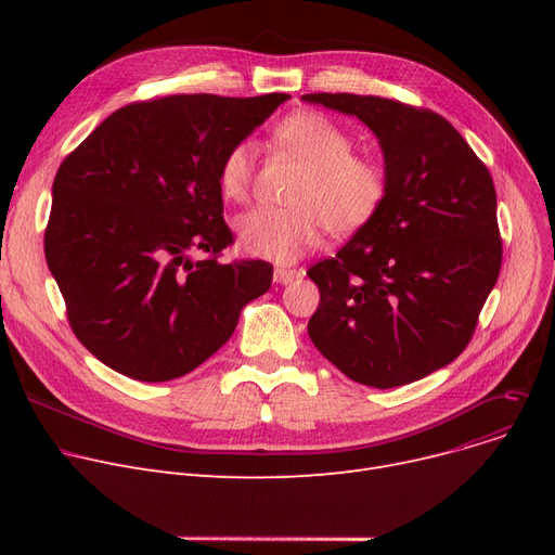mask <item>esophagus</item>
I'll return each mask as SVG.
<instances>
[{
    "label": "esophagus",
    "instance_id": "1",
    "mask_svg": "<svg viewBox=\"0 0 555 555\" xmlns=\"http://www.w3.org/2000/svg\"><path fill=\"white\" fill-rule=\"evenodd\" d=\"M301 274L297 270H285V268H276L274 270V283H281V285H287L293 283L295 279H299Z\"/></svg>",
    "mask_w": 555,
    "mask_h": 555
}]
</instances>
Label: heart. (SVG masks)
I'll return each instance as SVG.
<instances>
[{"instance_id": "obj_1", "label": "heart", "mask_w": 555, "mask_h": 555, "mask_svg": "<svg viewBox=\"0 0 555 555\" xmlns=\"http://www.w3.org/2000/svg\"><path fill=\"white\" fill-rule=\"evenodd\" d=\"M274 145L295 155L308 172L293 193L295 207L254 209L238 218L241 247L281 266L299 260L335 233L364 227L387 195L380 164L353 155V137L317 112H295L274 128ZM254 178V149L249 141L233 143L218 166V189L229 202H245Z\"/></svg>"}]
</instances>
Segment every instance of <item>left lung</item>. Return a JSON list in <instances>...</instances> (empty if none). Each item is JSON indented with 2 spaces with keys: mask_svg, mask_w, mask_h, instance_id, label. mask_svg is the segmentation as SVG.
Returning a JSON list of instances; mask_svg holds the SVG:
<instances>
[{
  "mask_svg": "<svg viewBox=\"0 0 555 555\" xmlns=\"http://www.w3.org/2000/svg\"><path fill=\"white\" fill-rule=\"evenodd\" d=\"M360 119L380 143L387 195L335 258L308 270V335L351 380L391 389L450 364L468 346L498 283V193L450 121L358 94H306Z\"/></svg>",
  "mask_w": 555,
  "mask_h": 555,
  "instance_id": "obj_1",
  "label": "left lung"
}]
</instances>
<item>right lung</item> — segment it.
<instances>
[{
	"instance_id": "right-lung-1",
	"label": "right lung",
	"mask_w": 555,
	"mask_h": 555,
	"mask_svg": "<svg viewBox=\"0 0 555 555\" xmlns=\"http://www.w3.org/2000/svg\"><path fill=\"white\" fill-rule=\"evenodd\" d=\"M287 94H175L109 114L53 180L44 256L80 344L141 383L182 377L233 335L272 285L233 243L218 166ZM195 250L207 253L193 261Z\"/></svg>"
}]
</instances>
